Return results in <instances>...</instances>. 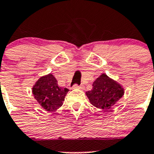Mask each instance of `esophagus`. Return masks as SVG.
<instances>
[{"instance_id": "esophagus-1", "label": "esophagus", "mask_w": 154, "mask_h": 154, "mask_svg": "<svg viewBox=\"0 0 154 154\" xmlns=\"http://www.w3.org/2000/svg\"><path fill=\"white\" fill-rule=\"evenodd\" d=\"M84 87L83 85L80 86H77V85H74V87H72V89H80V90H84Z\"/></svg>"}]
</instances>
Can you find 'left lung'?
<instances>
[{
  "instance_id": "left-lung-1",
  "label": "left lung",
  "mask_w": 154,
  "mask_h": 154,
  "mask_svg": "<svg viewBox=\"0 0 154 154\" xmlns=\"http://www.w3.org/2000/svg\"><path fill=\"white\" fill-rule=\"evenodd\" d=\"M92 86L93 89L86 92V95L90 103L99 109H109L124 96L122 86L106 74H102Z\"/></svg>"
}]
</instances>
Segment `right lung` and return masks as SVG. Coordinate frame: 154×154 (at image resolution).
<instances>
[{
  "label": "right lung",
  "instance_id": "right-lung-1",
  "mask_svg": "<svg viewBox=\"0 0 154 154\" xmlns=\"http://www.w3.org/2000/svg\"><path fill=\"white\" fill-rule=\"evenodd\" d=\"M68 89L57 85L51 74L42 76L34 84L32 92L40 106L48 112H54L63 105Z\"/></svg>",
  "mask_w": 154,
  "mask_h": 154
}]
</instances>
